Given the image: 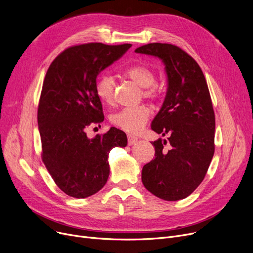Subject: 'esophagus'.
Here are the masks:
<instances>
[{
	"label": "esophagus",
	"instance_id": "34e87169",
	"mask_svg": "<svg viewBox=\"0 0 253 253\" xmlns=\"http://www.w3.org/2000/svg\"><path fill=\"white\" fill-rule=\"evenodd\" d=\"M127 137H128V144H129V145H132V144L136 143L137 140H138V138H137L136 136L132 135V134H128Z\"/></svg>",
	"mask_w": 253,
	"mask_h": 253
}]
</instances>
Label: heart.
I'll list each match as a JSON object with an SVG mask.
<instances>
[{"instance_id": "b5f03b06", "label": "heart", "mask_w": 253, "mask_h": 253, "mask_svg": "<svg viewBox=\"0 0 253 253\" xmlns=\"http://www.w3.org/2000/svg\"><path fill=\"white\" fill-rule=\"evenodd\" d=\"M123 75L142 88V94L145 98L156 100L160 97L161 90L156 84V74L148 65L141 63L129 65L123 71ZM115 89V80L109 75L100 76L95 84L97 96L106 104L114 102ZM151 115L152 111L149 106L140 104L131 108H124L113 115L111 121L115 126L122 130L135 133L147 124Z\"/></svg>"}]
</instances>
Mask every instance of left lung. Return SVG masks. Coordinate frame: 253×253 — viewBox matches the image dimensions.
Masks as SVG:
<instances>
[{
    "mask_svg": "<svg viewBox=\"0 0 253 253\" xmlns=\"http://www.w3.org/2000/svg\"><path fill=\"white\" fill-rule=\"evenodd\" d=\"M135 52L162 59L168 78L164 103L151 126L168 138L152 142L155 159L142 167L141 180L156 197L177 201L203 181L214 154L215 116L208 85L197 61L175 45L151 43Z\"/></svg>",
    "mask_w": 253,
    "mask_h": 253,
    "instance_id": "1",
    "label": "left lung"
}]
</instances>
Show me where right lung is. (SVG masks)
<instances>
[{"label": "right lung", "instance_id": "right-lung-1", "mask_svg": "<svg viewBox=\"0 0 253 253\" xmlns=\"http://www.w3.org/2000/svg\"><path fill=\"white\" fill-rule=\"evenodd\" d=\"M130 47L72 46L46 73L38 106L42 161L57 187L71 197L82 199L100 191L109 178L111 150L127 145L125 132L115 127L93 138L87 137L86 129L104 119L95 91L98 74Z\"/></svg>", "mask_w": 253, "mask_h": 253}]
</instances>
